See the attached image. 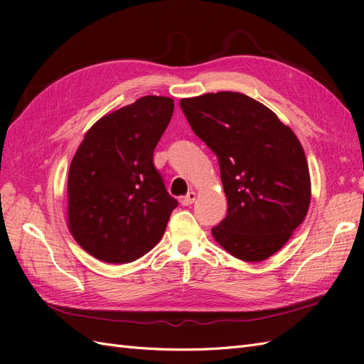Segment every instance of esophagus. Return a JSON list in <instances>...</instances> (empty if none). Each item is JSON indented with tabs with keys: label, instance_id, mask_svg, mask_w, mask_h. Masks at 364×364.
<instances>
[{
	"label": "esophagus",
	"instance_id": "obj_1",
	"mask_svg": "<svg viewBox=\"0 0 364 364\" xmlns=\"http://www.w3.org/2000/svg\"><path fill=\"white\" fill-rule=\"evenodd\" d=\"M194 200H196V193H194V191H188V194L183 196L182 199H181V203H182L183 206H190Z\"/></svg>",
	"mask_w": 364,
	"mask_h": 364
}]
</instances>
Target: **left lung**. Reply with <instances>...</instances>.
Here are the masks:
<instances>
[{"label":"left lung","mask_w":364,"mask_h":364,"mask_svg":"<svg viewBox=\"0 0 364 364\" xmlns=\"http://www.w3.org/2000/svg\"><path fill=\"white\" fill-rule=\"evenodd\" d=\"M181 109L218 158L228 214L213 237L241 261L267 259L310 206V171L299 139L267 106L240 92L182 98Z\"/></svg>","instance_id":"left-lung-1"}]
</instances>
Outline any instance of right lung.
<instances>
[{"instance_id": "right-lung-1", "label": "right lung", "mask_w": 364, "mask_h": 364, "mask_svg": "<svg viewBox=\"0 0 364 364\" xmlns=\"http://www.w3.org/2000/svg\"><path fill=\"white\" fill-rule=\"evenodd\" d=\"M174 103L146 95L86 132L68 171L67 222L94 258L126 264L155 247L178 200L164 186L153 151Z\"/></svg>"}]
</instances>
